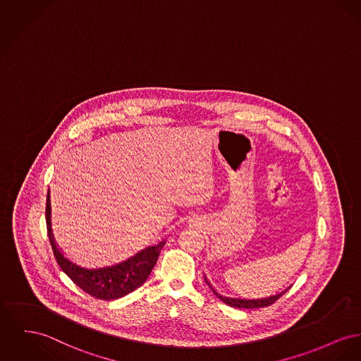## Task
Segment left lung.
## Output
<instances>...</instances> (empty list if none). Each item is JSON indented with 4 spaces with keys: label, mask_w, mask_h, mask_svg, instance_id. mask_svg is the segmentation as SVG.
Listing matches in <instances>:
<instances>
[{
    "label": "left lung",
    "mask_w": 361,
    "mask_h": 361,
    "mask_svg": "<svg viewBox=\"0 0 361 361\" xmlns=\"http://www.w3.org/2000/svg\"><path fill=\"white\" fill-rule=\"evenodd\" d=\"M204 281H206V283L210 286V289H212V293H214L215 296L218 297L219 300H222L225 304H228V305H231V307H234V308H248V310H250V308L267 307V305H271L273 302H276V300L286 292V290H283V292H281V293H278V295H273V296L270 297H262V298H240V297H231L221 295V293H218V292L212 288V283L209 282V279L206 278V276H204Z\"/></svg>",
    "instance_id": "left-lung-1"
}]
</instances>
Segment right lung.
I'll return each mask as SVG.
<instances>
[{
  "mask_svg": "<svg viewBox=\"0 0 361 361\" xmlns=\"http://www.w3.org/2000/svg\"><path fill=\"white\" fill-rule=\"evenodd\" d=\"M50 214H51V209H50V191H49L47 199H46V226H47L49 241L56 256V260L65 274L69 276L80 289H83L85 293L101 300H114V298L127 296L128 293L142 286L149 278L151 270L154 269L158 260L159 252L166 243V240H162L158 244L146 247L140 252L128 257L127 260L113 266L99 267V269H87L68 259L57 247L51 233Z\"/></svg>",
  "mask_w": 361,
  "mask_h": 361,
  "instance_id": "add662e5",
  "label": "right lung"
}]
</instances>
